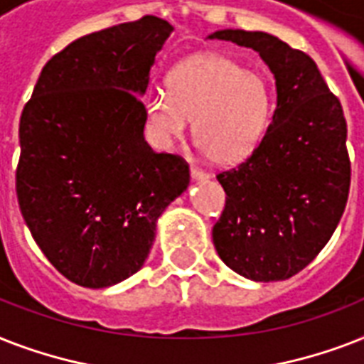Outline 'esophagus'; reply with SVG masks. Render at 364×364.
<instances>
[{
  "instance_id": "obj_1",
  "label": "esophagus",
  "mask_w": 364,
  "mask_h": 364,
  "mask_svg": "<svg viewBox=\"0 0 364 364\" xmlns=\"http://www.w3.org/2000/svg\"><path fill=\"white\" fill-rule=\"evenodd\" d=\"M191 177H193L194 181H205V179H208V173H205V171H202V170H198V168H191Z\"/></svg>"
}]
</instances>
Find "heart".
I'll return each instance as SVG.
<instances>
[{
    "instance_id": "obj_1",
    "label": "heart",
    "mask_w": 364,
    "mask_h": 364,
    "mask_svg": "<svg viewBox=\"0 0 364 364\" xmlns=\"http://www.w3.org/2000/svg\"><path fill=\"white\" fill-rule=\"evenodd\" d=\"M166 92L145 102L149 137L171 149L194 119V141L215 164H236L264 137L272 119L270 88L260 75L223 54H196L166 77Z\"/></svg>"
}]
</instances>
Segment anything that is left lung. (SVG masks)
<instances>
[{
	"mask_svg": "<svg viewBox=\"0 0 364 364\" xmlns=\"http://www.w3.org/2000/svg\"><path fill=\"white\" fill-rule=\"evenodd\" d=\"M208 39L257 50L277 94L253 153L217 173L227 204L213 227V245L240 276L287 279L327 245L346 210L351 164L344 111L316 62L282 39L245 30H219Z\"/></svg>",
	"mask_w": 364,
	"mask_h": 364,
	"instance_id": "left-lung-1",
	"label": "left lung"
}]
</instances>
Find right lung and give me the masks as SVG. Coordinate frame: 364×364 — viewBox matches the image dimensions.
Segmentation results:
<instances>
[{
  "label": "right lung",
  "mask_w": 364,
  "mask_h": 364,
  "mask_svg": "<svg viewBox=\"0 0 364 364\" xmlns=\"http://www.w3.org/2000/svg\"><path fill=\"white\" fill-rule=\"evenodd\" d=\"M166 20L94 31L54 54L20 117L16 196L50 264L88 289L134 276L156 221L188 187L187 162L143 136L149 71Z\"/></svg>",
  "instance_id": "add662e5"
}]
</instances>
